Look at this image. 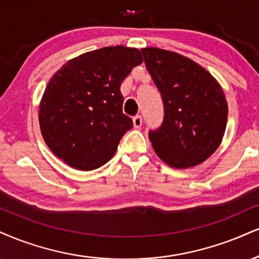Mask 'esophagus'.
<instances>
[{"instance_id":"34e87169","label":"esophagus","mask_w":259,"mask_h":259,"mask_svg":"<svg viewBox=\"0 0 259 259\" xmlns=\"http://www.w3.org/2000/svg\"><path fill=\"white\" fill-rule=\"evenodd\" d=\"M133 123H134V127L136 129H140L142 125V117L141 116H135L133 118Z\"/></svg>"}]
</instances>
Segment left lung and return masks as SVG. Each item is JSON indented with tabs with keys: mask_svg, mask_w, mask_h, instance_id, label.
Here are the masks:
<instances>
[{
	"mask_svg": "<svg viewBox=\"0 0 259 259\" xmlns=\"http://www.w3.org/2000/svg\"><path fill=\"white\" fill-rule=\"evenodd\" d=\"M164 104V120L148 136L155 153L175 169L206 160L222 142L228 104L222 87L204 67L165 49H141Z\"/></svg>",
	"mask_w": 259,
	"mask_h": 259,
	"instance_id": "left-lung-1",
	"label": "left lung"
}]
</instances>
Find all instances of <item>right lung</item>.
Returning <instances> with one entry per match:
<instances>
[{"instance_id":"1","label":"right lung","mask_w":259,"mask_h":259,"mask_svg":"<svg viewBox=\"0 0 259 259\" xmlns=\"http://www.w3.org/2000/svg\"><path fill=\"white\" fill-rule=\"evenodd\" d=\"M143 61L136 48L105 47L71 59L47 84L39 127L51 151L77 170L98 169L116 153L133 119L120 84Z\"/></svg>"}]
</instances>
